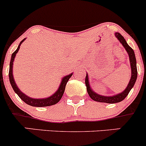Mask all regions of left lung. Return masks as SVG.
I'll use <instances>...</instances> for the list:
<instances>
[{
    "label": "left lung",
    "instance_id": "left-lung-1",
    "mask_svg": "<svg viewBox=\"0 0 146 146\" xmlns=\"http://www.w3.org/2000/svg\"><path fill=\"white\" fill-rule=\"evenodd\" d=\"M116 37L119 41L122 46L124 47L125 50L127 52L128 55H129V61H130V66L131 69V79L129 80V84L126 86V89L122 91L120 93L117 94V95H111V96H104V95H101L100 94L95 92L92 88L90 87L89 82V78H88V74L86 73V77H85V85L87 87V91L90 97L92 100L94 101L99 102H104V103H109V104H114V103L120 102L122 100L126 98L128 94L131 91V90L133 88L134 86L135 82L136 81L137 79V75H138V72H137V67H136V56H135L134 51H133V48L131 46H129V44H127L126 41L123 38V36L121 35L119 32H115L114 33Z\"/></svg>",
    "mask_w": 146,
    "mask_h": 146
}]
</instances>
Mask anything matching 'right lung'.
<instances>
[{
  "mask_svg": "<svg viewBox=\"0 0 146 146\" xmlns=\"http://www.w3.org/2000/svg\"><path fill=\"white\" fill-rule=\"evenodd\" d=\"M26 39V38H25L23 40H22L20 42V43L19 44L17 48L13 53L11 56V59H10V68H9V80L10 85H11L12 88H13V90L15 91L16 94L19 96V98L23 100V102L26 103V104H29V105L32 106V107H48V106H51L56 104V103H58L60 101V100L62 98L63 95L64 93L65 88H66V83H67L68 80L70 79V78L73 76V73H70V74L67 75V76H64L61 79V83H60L59 87L57 89V90L54 92L53 95H51V96L48 97V98H32L26 95L24 92H22L19 88L17 87V85H16V82L15 81L14 77H13V62H14L15 58L16 56V54L18 52L19 49H20V47L21 46L23 42H24Z\"/></svg>",
  "mask_w": 146,
  "mask_h": 146,
  "instance_id": "right-lung-1",
  "label": "right lung"
}]
</instances>
